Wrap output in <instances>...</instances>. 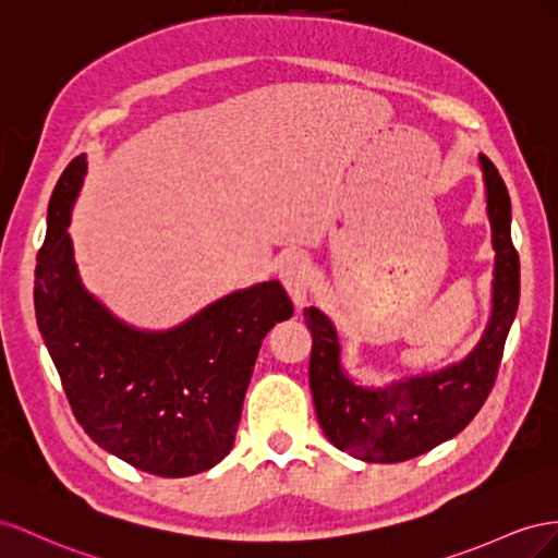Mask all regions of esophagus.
<instances>
[{
    "mask_svg": "<svg viewBox=\"0 0 558 558\" xmlns=\"http://www.w3.org/2000/svg\"><path fill=\"white\" fill-rule=\"evenodd\" d=\"M280 280L284 284V290L290 292L292 301L296 306H304V301L308 299V292L313 288V268L308 257L304 254H290L288 259L280 266Z\"/></svg>",
    "mask_w": 558,
    "mask_h": 558,
    "instance_id": "esophagus-1",
    "label": "esophagus"
}]
</instances>
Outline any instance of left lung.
I'll list each match as a JSON object with an SVG mask.
<instances>
[{
	"label": "left lung",
	"mask_w": 558,
	"mask_h": 558,
	"mask_svg": "<svg viewBox=\"0 0 558 558\" xmlns=\"http://www.w3.org/2000/svg\"><path fill=\"white\" fill-rule=\"evenodd\" d=\"M480 163L496 268L490 320L465 360L386 388H364L341 369L339 333L329 317L313 306L304 308L313 337L308 380L317 421L333 447L367 463H402L456 437L480 413L496 384L519 306V254L509 233L512 203L507 186L484 154Z\"/></svg>",
	"instance_id": "1"
}]
</instances>
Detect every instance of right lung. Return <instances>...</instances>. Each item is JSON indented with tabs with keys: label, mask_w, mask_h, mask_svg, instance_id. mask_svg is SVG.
I'll list each match as a JSON object with an SVG mask.
<instances>
[{
	"label": "right lung",
	"mask_w": 558,
	"mask_h": 558,
	"mask_svg": "<svg viewBox=\"0 0 558 558\" xmlns=\"http://www.w3.org/2000/svg\"><path fill=\"white\" fill-rule=\"evenodd\" d=\"M84 174V154L60 174L35 270L37 325L62 390L86 435L133 468L156 476L210 470L233 449L262 341L292 317V301L270 280L168 331L121 323L76 270L68 227Z\"/></svg>",
	"instance_id": "right-lung-1"
}]
</instances>
